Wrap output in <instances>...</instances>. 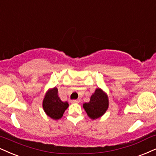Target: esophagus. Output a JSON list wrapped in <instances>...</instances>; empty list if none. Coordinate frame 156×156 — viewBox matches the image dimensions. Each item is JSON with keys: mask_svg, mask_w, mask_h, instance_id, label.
<instances>
[{"mask_svg": "<svg viewBox=\"0 0 156 156\" xmlns=\"http://www.w3.org/2000/svg\"><path fill=\"white\" fill-rule=\"evenodd\" d=\"M80 102V100H72L71 101V103H79Z\"/></svg>", "mask_w": 156, "mask_h": 156, "instance_id": "obj_1", "label": "esophagus"}]
</instances>
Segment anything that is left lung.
Listing matches in <instances>:
<instances>
[{
	"label": "left lung",
	"mask_w": 156,
	"mask_h": 156,
	"mask_svg": "<svg viewBox=\"0 0 156 156\" xmlns=\"http://www.w3.org/2000/svg\"><path fill=\"white\" fill-rule=\"evenodd\" d=\"M83 107L90 118H99L104 114L108 107V96L103 90L98 88L90 98V101L84 103Z\"/></svg>",
	"instance_id": "1"
}]
</instances>
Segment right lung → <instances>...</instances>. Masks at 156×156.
Instances as JSON below:
<instances>
[{
	"instance_id": "add662e5",
	"label": "right lung",
	"mask_w": 156,
	"mask_h": 156,
	"mask_svg": "<svg viewBox=\"0 0 156 156\" xmlns=\"http://www.w3.org/2000/svg\"><path fill=\"white\" fill-rule=\"evenodd\" d=\"M43 106L46 114L51 119L56 120L62 117L69 104L67 102L61 101L58 95V89L54 87L46 93L43 100Z\"/></svg>"
}]
</instances>
